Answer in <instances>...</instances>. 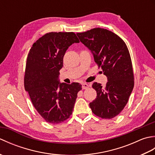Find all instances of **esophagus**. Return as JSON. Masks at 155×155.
<instances>
[{
  "label": "esophagus",
  "mask_w": 155,
  "mask_h": 155,
  "mask_svg": "<svg viewBox=\"0 0 155 155\" xmlns=\"http://www.w3.org/2000/svg\"><path fill=\"white\" fill-rule=\"evenodd\" d=\"M88 87H89V86H88V84L87 83L82 84V88H83V89H87V88H88Z\"/></svg>",
  "instance_id": "esophagus-1"
}]
</instances>
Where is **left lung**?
<instances>
[{"label":"left lung","instance_id":"obj_1","mask_svg":"<svg viewBox=\"0 0 155 155\" xmlns=\"http://www.w3.org/2000/svg\"><path fill=\"white\" fill-rule=\"evenodd\" d=\"M77 35L91 51L95 62L108 80L105 86L93 84L97 96L89 106L96 116L110 119L123 110L134 87L133 65L128 48L123 39L107 29L95 28Z\"/></svg>","mask_w":155,"mask_h":155}]
</instances>
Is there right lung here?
I'll return each instance as SVG.
<instances>
[{"instance_id": "1", "label": "right lung", "mask_w": 155, "mask_h": 155, "mask_svg": "<svg viewBox=\"0 0 155 155\" xmlns=\"http://www.w3.org/2000/svg\"><path fill=\"white\" fill-rule=\"evenodd\" d=\"M79 40L74 32H49L38 38L28 52L25 88L39 114L48 123L70 117L82 85L59 82V71L68 48Z\"/></svg>"}]
</instances>
